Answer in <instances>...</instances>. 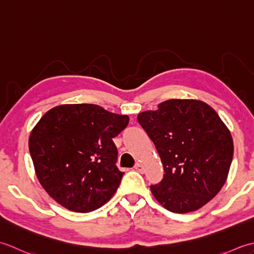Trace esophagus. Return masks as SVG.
<instances>
[{
    "label": "esophagus",
    "mask_w": 254,
    "mask_h": 254,
    "mask_svg": "<svg viewBox=\"0 0 254 254\" xmlns=\"http://www.w3.org/2000/svg\"><path fill=\"white\" fill-rule=\"evenodd\" d=\"M134 168H135L136 171L141 172V174H143V172H144V167H143V165H141L139 163L135 164V167H134Z\"/></svg>",
    "instance_id": "esophagus-1"
}]
</instances>
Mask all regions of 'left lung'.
Listing matches in <instances>:
<instances>
[{
    "label": "left lung",
    "instance_id": "1",
    "mask_svg": "<svg viewBox=\"0 0 254 254\" xmlns=\"http://www.w3.org/2000/svg\"><path fill=\"white\" fill-rule=\"evenodd\" d=\"M155 144L165 175L150 186L172 213H190L208 203L227 180L234 156L230 131L217 112L196 99H170L157 110L138 113Z\"/></svg>",
    "mask_w": 254,
    "mask_h": 254
}]
</instances>
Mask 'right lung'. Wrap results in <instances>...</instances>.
Segmentation results:
<instances>
[{
    "label": "right lung",
    "instance_id": "right-lung-1",
    "mask_svg": "<svg viewBox=\"0 0 254 254\" xmlns=\"http://www.w3.org/2000/svg\"><path fill=\"white\" fill-rule=\"evenodd\" d=\"M97 105L52 108L32 128L29 152L40 185L72 212L88 213L112 197L123 172L112 138L128 124Z\"/></svg>",
    "mask_w": 254,
    "mask_h": 254
}]
</instances>
